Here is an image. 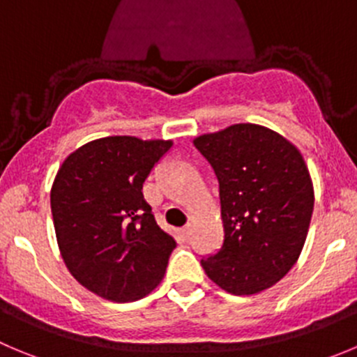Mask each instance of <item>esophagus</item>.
<instances>
[{"label": "esophagus", "instance_id": "1", "mask_svg": "<svg viewBox=\"0 0 357 357\" xmlns=\"http://www.w3.org/2000/svg\"><path fill=\"white\" fill-rule=\"evenodd\" d=\"M182 235H184L185 238H189V236L192 235V224H188V226L182 227Z\"/></svg>", "mask_w": 357, "mask_h": 357}]
</instances>
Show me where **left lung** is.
Segmentation results:
<instances>
[{
	"label": "left lung",
	"mask_w": 357,
	"mask_h": 357,
	"mask_svg": "<svg viewBox=\"0 0 357 357\" xmlns=\"http://www.w3.org/2000/svg\"><path fill=\"white\" fill-rule=\"evenodd\" d=\"M219 181L224 242L202 259L212 282L249 296L277 284L300 257L314 210L301 152L257 124H233L195 138Z\"/></svg>",
	"instance_id": "1"
}]
</instances>
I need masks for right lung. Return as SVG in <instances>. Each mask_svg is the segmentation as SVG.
Instances as JSON below:
<instances>
[{
  "mask_svg": "<svg viewBox=\"0 0 357 357\" xmlns=\"http://www.w3.org/2000/svg\"><path fill=\"white\" fill-rule=\"evenodd\" d=\"M172 140L107 137L71 152L52 189L54 229L70 273L105 300L135 301L165 277L176 243L158 226L144 182Z\"/></svg>",
  "mask_w": 357,
  "mask_h": 357,
  "instance_id": "add662e5",
  "label": "right lung"
}]
</instances>
